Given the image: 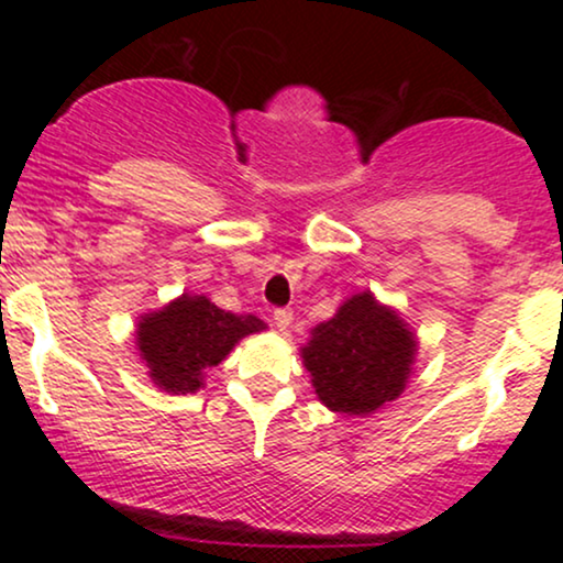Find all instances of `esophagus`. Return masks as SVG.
I'll return each mask as SVG.
<instances>
[{
    "label": "esophagus",
    "instance_id": "1",
    "mask_svg": "<svg viewBox=\"0 0 563 563\" xmlns=\"http://www.w3.org/2000/svg\"><path fill=\"white\" fill-rule=\"evenodd\" d=\"M273 320H275V325L280 328V331H286V328L290 325V320H294V312H290L288 307H280V309H275V312H273Z\"/></svg>",
    "mask_w": 563,
    "mask_h": 563
}]
</instances>
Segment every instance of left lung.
Wrapping results in <instances>:
<instances>
[{"instance_id": "1", "label": "left lung", "mask_w": 563, "mask_h": 563, "mask_svg": "<svg viewBox=\"0 0 563 563\" xmlns=\"http://www.w3.org/2000/svg\"><path fill=\"white\" fill-rule=\"evenodd\" d=\"M418 341L371 290L352 296L301 346L303 367L328 410L367 416L405 391Z\"/></svg>"}]
</instances>
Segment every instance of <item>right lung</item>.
I'll list each match as a JSON object with an SVG mask.
<instances>
[{"mask_svg":"<svg viewBox=\"0 0 563 563\" xmlns=\"http://www.w3.org/2000/svg\"><path fill=\"white\" fill-rule=\"evenodd\" d=\"M262 328L254 314L224 312L206 296L183 294L137 322V349L153 384L172 394H192L203 386L209 367Z\"/></svg>","mask_w":563,"mask_h":563,"instance_id":"1","label":"right lung"}]
</instances>
